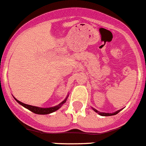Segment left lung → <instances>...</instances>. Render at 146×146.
Segmentation results:
<instances>
[{"instance_id": "8db88e82", "label": "left lung", "mask_w": 146, "mask_h": 146, "mask_svg": "<svg viewBox=\"0 0 146 146\" xmlns=\"http://www.w3.org/2000/svg\"><path fill=\"white\" fill-rule=\"evenodd\" d=\"M92 109L94 110V111L96 112V113H97L98 114L100 115H102V116H110V115H114L118 114V113L121 111V110H122V109H121V110H117V111L114 112V113H103V112H99V111H98L97 110L94 109V108H92Z\"/></svg>"}]
</instances>
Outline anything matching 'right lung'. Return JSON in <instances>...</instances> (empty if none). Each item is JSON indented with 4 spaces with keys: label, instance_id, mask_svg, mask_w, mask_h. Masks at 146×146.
I'll return each mask as SVG.
<instances>
[{
    "label": "right lung",
    "instance_id": "1",
    "mask_svg": "<svg viewBox=\"0 0 146 146\" xmlns=\"http://www.w3.org/2000/svg\"><path fill=\"white\" fill-rule=\"evenodd\" d=\"M68 96H69V95H67V96L66 97V99H64V101L61 102L60 104H58V105H56V106L51 107V108H39V107H36V106H32V105H29V104H24V103L21 102H20L19 100H17L16 98H15V97L14 98H15V100H16V101L19 104H21L22 106H23L24 108H27V109L29 110H31V111L33 112V113H36V114H38V115H47V114H50V113H53V112L58 110L59 108H61L62 105H63V104H64L66 102Z\"/></svg>",
    "mask_w": 146,
    "mask_h": 146
}]
</instances>
